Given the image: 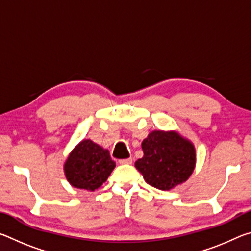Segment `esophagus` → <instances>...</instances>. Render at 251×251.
<instances>
[{
	"mask_svg": "<svg viewBox=\"0 0 251 251\" xmlns=\"http://www.w3.org/2000/svg\"><path fill=\"white\" fill-rule=\"evenodd\" d=\"M118 163H120L121 165H130L131 163H133V159H131V158L120 159V160H118Z\"/></svg>",
	"mask_w": 251,
	"mask_h": 251,
	"instance_id": "esophagus-1",
	"label": "esophagus"
}]
</instances>
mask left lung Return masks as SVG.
Instances as JSON below:
<instances>
[{
    "label": "left lung",
    "instance_id": "8db88e82",
    "mask_svg": "<svg viewBox=\"0 0 251 251\" xmlns=\"http://www.w3.org/2000/svg\"><path fill=\"white\" fill-rule=\"evenodd\" d=\"M144 156L135 167L151 186L171 190L192 176L196 150L188 138L176 130H152L142 143Z\"/></svg>",
    "mask_w": 251,
    "mask_h": 251
}]
</instances>
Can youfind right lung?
I'll use <instances>...</instances> for the list:
<instances>
[{"label": "right lung", "instance_id": "right-lung-1", "mask_svg": "<svg viewBox=\"0 0 251 251\" xmlns=\"http://www.w3.org/2000/svg\"><path fill=\"white\" fill-rule=\"evenodd\" d=\"M115 166L107 150L91 139H83L66 158L64 174L73 187L94 192L107 180Z\"/></svg>", "mask_w": 251, "mask_h": 251}]
</instances>
